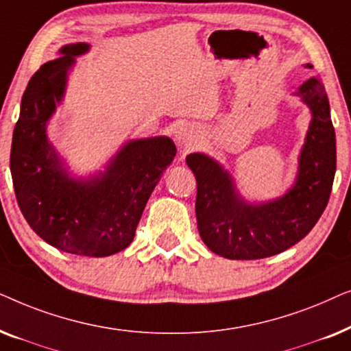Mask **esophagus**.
Instances as JSON below:
<instances>
[{
    "label": "esophagus",
    "instance_id": "1",
    "mask_svg": "<svg viewBox=\"0 0 351 351\" xmlns=\"http://www.w3.org/2000/svg\"><path fill=\"white\" fill-rule=\"evenodd\" d=\"M176 138H177V142H179L182 147L190 148L195 143V141H196V131H195L193 128L185 126V124H184V126H180L179 131H177Z\"/></svg>",
    "mask_w": 351,
    "mask_h": 351
}]
</instances>
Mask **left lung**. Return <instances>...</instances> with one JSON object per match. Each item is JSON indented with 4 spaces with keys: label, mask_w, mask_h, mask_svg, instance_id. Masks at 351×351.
Segmentation results:
<instances>
[{
    "label": "left lung",
    "mask_w": 351,
    "mask_h": 351,
    "mask_svg": "<svg viewBox=\"0 0 351 351\" xmlns=\"http://www.w3.org/2000/svg\"><path fill=\"white\" fill-rule=\"evenodd\" d=\"M294 94L310 108L311 121L294 185L280 198L249 203L214 158L204 153L186 156L198 184L195 210L201 239L217 256L254 261L286 251L310 233L328 206L337 162L328 94L316 76Z\"/></svg>",
    "instance_id": "left-lung-1"
}]
</instances>
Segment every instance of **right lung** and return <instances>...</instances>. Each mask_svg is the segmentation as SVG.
Wrapping results in <instances>:
<instances>
[{"label": "right lung", "instance_id": "add662e5", "mask_svg": "<svg viewBox=\"0 0 351 351\" xmlns=\"http://www.w3.org/2000/svg\"><path fill=\"white\" fill-rule=\"evenodd\" d=\"M88 43L59 49L32 76L14 128L11 174L23 217L38 237L64 252L107 257L132 243L138 220L162 172L176 156L169 137L129 141L105 171L73 177L47 138V121L65 95L69 71Z\"/></svg>", "mask_w": 351, "mask_h": 351}]
</instances>
